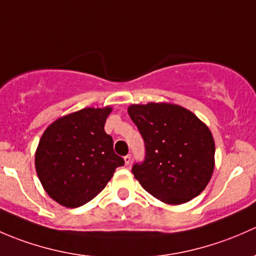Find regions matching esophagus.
<instances>
[{"mask_svg":"<svg viewBox=\"0 0 256 256\" xmlns=\"http://www.w3.org/2000/svg\"><path fill=\"white\" fill-rule=\"evenodd\" d=\"M130 162H132V155H130V154L126 155V156H124V162H126V165L130 164Z\"/></svg>","mask_w":256,"mask_h":256,"instance_id":"obj_1","label":"esophagus"}]
</instances>
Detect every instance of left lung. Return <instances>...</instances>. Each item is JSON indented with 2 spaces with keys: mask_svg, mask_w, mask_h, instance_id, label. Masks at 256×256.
Masks as SVG:
<instances>
[{
  "mask_svg": "<svg viewBox=\"0 0 256 256\" xmlns=\"http://www.w3.org/2000/svg\"><path fill=\"white\" fill-rule=\"evenodd\" d=\"M128 114L146 146L144 162L132 168L142 187L168 204L198 196L214 168V140L207 126L172 104H132Z\"/></svg>",
  "mask_w": 256,
  "mask_h": 256,
  "instance_id": "left-lung-1",
  "label": "left lung"
}]
</instances>
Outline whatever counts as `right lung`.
<instances>
[{
    "mask_svg": "<svg viewBox=\"0 0 256 256\" xmlns=\"http://www.w3.org/2000/svg\"><path fill=\"white\" fill-rule=\"evenodd\" d=\"M112 107L84 108L52 122L36 152V170L46 194L62 206L88 204L107 185L123 158L113 150L104 123Z\"/></svg>",
    "mask_w": 256,
    "mask_h": 256,
    "instance_id": "right-lung-1",
    "label": "right lung"
}]
</instances>
